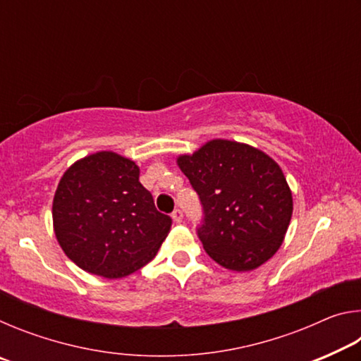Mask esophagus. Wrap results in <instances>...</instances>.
I'll return each mask as SVG.
<instances>
[{"label":"esophagus","instance_id":"34e87169","mask_svg":"<svg viewBox=\"0 0 361 361\" xmlns=\"http://www.w3.org/2000/svg\"><path fill=\"white\" fill-rule=\"evenodd\" d=\"M172 218H173V221L175 223H181L183 221V212L181 210H178V209H176V210H173V213H172Z\"/></svg>","mask_w":361,"mask_h":361}]
</instances>
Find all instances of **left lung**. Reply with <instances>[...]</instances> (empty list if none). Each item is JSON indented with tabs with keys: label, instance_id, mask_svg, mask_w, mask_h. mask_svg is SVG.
Wrapping results in <instances>:
<instances>
[{
	"label": "left lung",
	"instance_id": "obj_1",
	"mask_svg": "<svg viewBox=\"0 0 361 361\" xmlns=\"http://www.w3.org/2000/svg\"><path fill=\"white\" fill-rule=\"evenodd\" d=\"M204 207L197 235L213 261L247 272L282 245L293 195L279 164L253 146L210 140L176 159Z\"/></svg>",
	"mask_w": 361,
	"mask_h": 361
}]
</instances>
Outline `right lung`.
<instances>
[{
    "instance_id": "obj_1",
    "label": "right lung",
    "mask_w": 361,
    "mask_h": 361,
    "mask_svg": "<svg viewBox=\"0 0 361 361\" xmlns=\"http://www.w3.org/2000/svg\"><path fill=\"white\" fill-rule=\"evenodd\" d=\"M140 169L99 151L66 169L52 202L59 245L82 271L105 279L130 276L154 258L172 228L157 212Z\"/></svg>"
}]
</instances>
